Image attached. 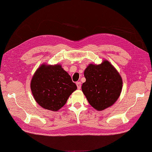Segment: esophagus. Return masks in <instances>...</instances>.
<instances>
[{
	"label": "esophagus",
	"instance_id": "obj_1",
	"mask_svg": "<svg viewBox=\"0 0 152 152\" xmlns=\"http://www.w3.org/2000/svg\"><path fill=\"white\" fill-rule=\"evenodd\" d=\"M76 85L77 86V88L80 89V88H81V83H80V82H77Z\"/></svg>",
	"mask_w": 152,
	"mask_h": 152
}]
</instances>
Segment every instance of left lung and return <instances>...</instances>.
I'll return each instance as SVG.
<instances>
[{"label": "left lung", "instance_id": "1", "mask_svg": "<svg viewBox=\"0 0 152 152\" xmlns=\"http://www.w3.org/2000/svg\"><path fill=\"white\" fill-rule=\"evenodd\" d=\"M86 81L82 91L91 106L102 111L112 106L120 96L123 80L119 73L109 61L90 64L84 72Z\"/></svg>", "mask_w": 152, "mask_h": 152}]
</instances>
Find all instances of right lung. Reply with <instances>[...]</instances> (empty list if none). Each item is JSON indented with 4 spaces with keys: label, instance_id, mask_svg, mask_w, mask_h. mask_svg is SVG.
Wrapping results in <instances>:
<instances>
[{
    "label": "right lung",
    "instance_id": "right-lung-1",
    "mask_svg": "<svg viewBox=\"0 0 152 152\" xmlns=\"http://www.w3.org/2000/svg\"><path fill=\"white\" fill-rule=\"evenodd\" d=\"M30 85L37 103L52 111L62 107L77 88L60 64L41 65L33 75Z\"/></svg>",
    "mask_w": 152,
    "mask_h": 152
}]
</instances>
